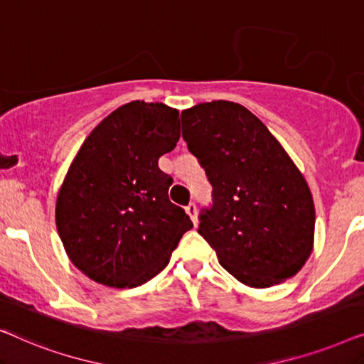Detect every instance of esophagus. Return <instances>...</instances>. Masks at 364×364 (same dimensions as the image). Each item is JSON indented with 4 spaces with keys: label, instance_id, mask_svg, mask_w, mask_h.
Wrapping results in <instances>:
<instances>
[{
    "label": "esophagus",
    "instance_id": "obj_1",
    "mask_svg": "<svg viewBox=\"0 0 364 364\" xmlns=\"http://www.w3.org/2000/svg\"><path fill=\"white\" fill-rule=\"evenodd\" d=\"M186 212H187V215L192 218L193 225H197L198 218H197V205H196V203H188V205L186 207Z\"/></svg>",
    "mask_w": 364,
    "mask_h": 364
}]
</instances>
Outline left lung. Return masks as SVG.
Instances as JSON below:
<instances>
[{
	"instance_id": "left-lung-1",
	"label": "left lung",
	"mask_w": 364,
	"mask_h": 364,
	"mask_svg": "<svg viewBox=\"0 0 364 364\" xmlns=\"http://www.w3.org/2000/svg\"><path fill=\"white\" fill-rule=\"evenodd\" d=\"M181 117L182 137L213 187L198 233L220 265L252 288L296 275L313 250L315 205L282 144L237 102H202Z\"/></svg>"
}]
</instances>
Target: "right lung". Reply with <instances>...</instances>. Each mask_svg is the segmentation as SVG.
I'll use <instances>...</instances> for the list:
<instances>
[{
  "mask_svg": "<svg viewBox=\"0 0 364 364\" xmlns=\"http://www.w3.org/2000/svg\"><path fill=\"white\" fill-rule=\"evenodd\" d=\"M181 137L178 111L132 101L86 137L56 200V227L77 270L112 288H134L161 273L193 227L168 200L172 177L159 157Z\"/></svg>",
  "mask_w": 364,
  "mask_h": 364,
  "instance_id": "obj_1",
  "label": "right lung"
}]
</instances>
